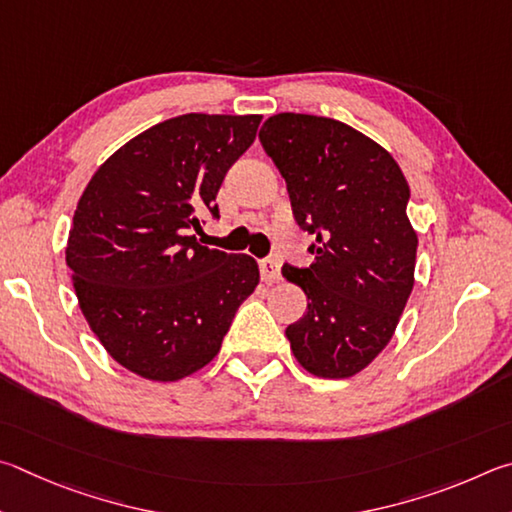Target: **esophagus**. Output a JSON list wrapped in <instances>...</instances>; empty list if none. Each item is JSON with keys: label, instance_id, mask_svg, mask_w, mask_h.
Segmentation results:
<instances>
[{"label": "esophagus", "instance_id": "1", "mask_svg": "<svg viewBox=\"0 0 512 512\" xmlns=\"http://www.w3.org/2000/svg\"><path fill=\"white\" fill-rule=\"evenodd\" d=\"M261 276L265 283H276L281 279V272H279V261L276 258H265L261 261Z\"/></svg>", "mask_w": 512, "mask_h": 512}]
</instances>
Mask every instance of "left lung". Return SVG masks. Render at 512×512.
<instances>
[{"label":"left lung","mask_w":512,"mask_h":512,"mask_svg":"<svg viewBox=\"0 0 512 512\" xmlns=\"http://www.w3.org/2000/svg\"><path fill=\"white\" fill-rule=\"evenodd\" d=\"M288 184L294 220L317 240L310 267L283 265L308 310L285 328L303 369L342 380L389 344L414 288L409 184L387 150L342 121L274 114L258 132Z\"/></svg>","instance_id":"8db88e82"}]
</instances>
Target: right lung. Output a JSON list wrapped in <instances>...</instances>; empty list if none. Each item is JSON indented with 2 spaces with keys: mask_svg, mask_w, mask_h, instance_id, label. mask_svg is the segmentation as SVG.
Wrapping results in <instances>:
<instances>
[{
  "mask_svg": "<svg viewBox=\"0 0 512 512\" xmlns=\"http://www.w3.org/2000/svg\"><path fill=\"white\" fill-rule=\"evenodd\" d=\"M263 116L182 114L119 148L89 179L67 240L80 310L125 369L175 382L218 355L256 290L247 254L204 247L202 215Z\"/></svg>",
  "mask_w": 512,
  "mask_h": 512,
  "instance_id": "add662e5",
  "label": "right lung"
}]
</instances>
